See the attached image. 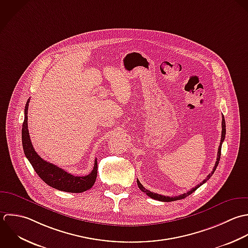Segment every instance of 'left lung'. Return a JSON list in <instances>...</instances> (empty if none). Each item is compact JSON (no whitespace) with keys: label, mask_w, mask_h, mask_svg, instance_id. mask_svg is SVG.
Masks as SVG:
<instances>
[{"label":"left lung","mask_w":248,"mask_h":248,"mask_svg":"<svg viewBox=\"0 0 248 248\" xmlns=\"http://www.w3.org/2000/svg\"><path fill=\"white\" fill-rule=\"evenodd\" d=\"M221 125H222L221 140H220V145H219L218 152H217V158L216 165H215V167H214V169H213V172H212L210 175H208V176H207V178H206V180H204L200 185H198L197 186H195L194 188H192L191 190H189V191H187V192H186V193H184V194H181V195H179V196L169 197V196H164V195H160V194H157V193L151 192L150 190L146 189V188L141 185V183L139 182V180H137V185H138V187L140 188V190H141V191H143L144 193H146L149 197H151V198H153V199H155V200L161 201V202H172V201H176V200H181V199H184V198H186V197L189 196L191 193H193V192H194L198 187H200L203 184H205L208 180H210V178H211V177H212V175L215 173V171H216V169H217V165H218V163H219L220 155H221V146H222V143H223V141H224V139H225V134H226V124H225V119H224V116H222V124H221Z\"/></svg>","instance_id":"obj_1"}]
</instances>
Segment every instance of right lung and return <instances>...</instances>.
<instances>
[{
    "label": "right lung",
    "instance_id": "add662e5",
    "mask_svg": "<svg viewBox=\"0 0 248 248\" xmlns=\"http://www.w3.org/2000/svg\"><path fill=\"white\" fill-rule=\"evenodd\" d=\"M30 99L25 106V118L22 125V145L26 157L31 164L33 170L38 177L49 186L61 191L81 193L90 189L95 183L97 176V160L94 161V166L92 172L84 177L73 176L63 169L45 161L34 151L28 130V107Z\"/></svg>",
    "mask_w": 248,
    "mask_h": 248
}]
</instances>
